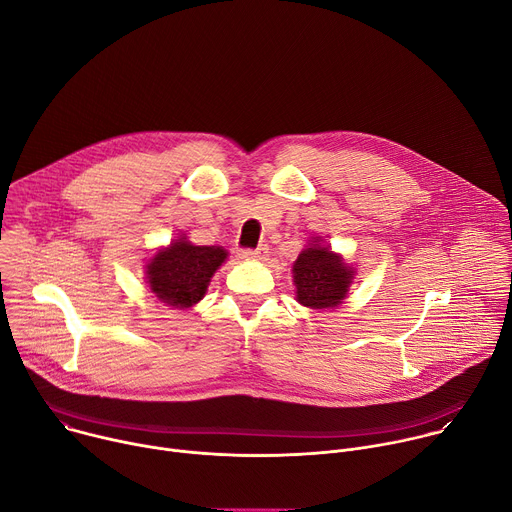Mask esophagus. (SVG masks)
<instances>
[{
  "label": "esophagus",
  "instance_id": "esophagus-1",
  "mask_svg": "<svg viewBox=\"0 0 512 512\" xmlns=\"http://www.w3.org/2000/svg\"><path fill=\"white\" fill-rule=\"evenodd\" d=\"M267 253H269L267 245H259V247H255V249H243V251H241V257H243V259H265Z\"/></svg>",
  "mask_w": 512,
  "mask_h": 512
}]
</instances>
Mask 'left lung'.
Listing matches in <instances>:
<instances>
[{"mask_svg":"<svg viewBox=\"0 0 512 512\" xmlns=\"http://www.w3.org/2000/svg\"><path fill=\"white\" fill-rule=\"evenodd\" d=\"M291 271H294L298 302L318 310L338 306L354 275V271L328 247H322L318 239L312 247L300 253Z\"/></svg>","mask_w":512,"mask_h":512,"instance_id":"obj_1","label":"left lung"}]
</instances>
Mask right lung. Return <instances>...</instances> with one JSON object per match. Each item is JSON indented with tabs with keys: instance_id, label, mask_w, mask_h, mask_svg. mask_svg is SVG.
<instances>
[{
	"instance_id": "add662e5",
	"label": "right lung",
	"mask_w": 512,
	"mask_h": 512,
	"mask_svg": "<svg viewBox=\"0 0 512 512\" xmlns=\"http://www.w3.org/2000/svg\"><path fill=\"white\" fill-rule=\"evenodd\" d=\"M225 259L223 247H196L180 239L152 259L148 281L164 304L190 308L202 300L212 273Z\"/></svg>"
}]
</instances>
